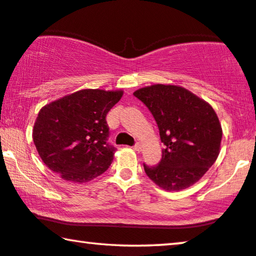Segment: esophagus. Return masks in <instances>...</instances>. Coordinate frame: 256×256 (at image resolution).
<instances>
[{
  "instance_id": "1",
  "label": "esophagus",
  "mask_w": 256,
  "mask_h": 256,
  "mask_svg": "<svg viewBox=\"0 0 256 256\" xmlns=\"http://www.w3.org/2000/svg\"><path fill=\"white\" fill-rule=\"evenodd\" d=\"M132 148H134V150H135V151H140V150H142V145H140V143H137V144L134 145Z\"/></svg>"
}]
</instances>
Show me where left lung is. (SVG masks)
<instances>
[{
    "label": "left lung",
    "mask_w": 256,
    "mask_h": 256,
    "mask_svg": "<svg viewBox=\"0 0 256 256\" xmlns=\"http://www.w3.org/2000/svg\"><path fill=\"white\" fill-rule=\"evenodd\" d=\"M148 106L164 144L158 166L144 170L166 191H180L206 174L220 154L222 127L213 108L188 89L153 84L134 92Z\"/></svg>",
    "instance_id": "1"
}]
</instances>
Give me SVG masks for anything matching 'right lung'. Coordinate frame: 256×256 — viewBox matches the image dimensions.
<instances>
[{"instance_id": "1", "label": "right lung", "mask_w": 256, "mask_h": 256, "mask_svg": "<svg viewBox=\"0 0 256 256\" xmlns=\"http://www.w3.org/2000/svg\"><path fill=\"white\" fill-rule=\"evenodd\" d=\"M122 95V90L82 89L43 106L33 140L46 166L73 183L103 174L116 150L106 142V114Z\"/></svg>"}]
</instances>
